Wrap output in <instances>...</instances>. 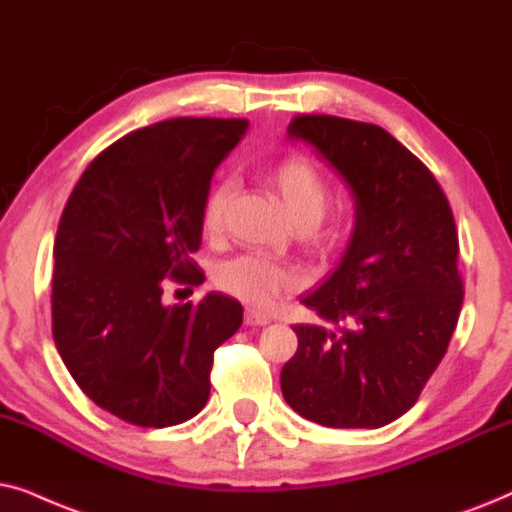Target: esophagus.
<instances>
[{
  "label": "esophagus",
  "instance_id": "esophagus-1",
  "mask_svg": "<svg viewBox=\"0 0 512 512\" xmlns=\"http://www.w3.org/2000/svg\"><path fill=\"white\" fill-rule=\"evenodd\" d=\"M271 323L269 316H264V313H257V311H248L245 313V325H267Z\"/></svg>",
  "mask_w": 512,
  "mask_h": 512
}]
</instances>
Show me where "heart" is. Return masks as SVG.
Returning <instances> with one entry per match:
<instances>
[{"label": "heart", "instance_id": "heart-1", "mask_svg": "<svg viewBox=\"0 0 512 512\" xmlns=\"http://www.w3.org/2000/svg\"><path fill=\"white\" fill-rule=\"evenodd\" d=\"M267 182L281 196L285 210L299 229L313 231L325 220L332 203V189L313 163L292 156V159L276 163L269 170ZM229 196V180L215 182L208 189L201 208V224L208 236H217L222 231ZM215 281L227 295L257 306V309H267L278 297L292 292L299 285L295 271L267 255H260V252H248V255L222 264Z\"/></svg>", "mask_w": 512, "mask_h": 512}]
</instances>
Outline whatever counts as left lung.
Instances as JSON below:
<instances>
[{"mask_svg": "<svg viewBox=\"0 0 512 512\" xmlns=\"http://www.w3.org/2000/svg\"><path fill=\"white\" fill-rule=\"evenodd\" d=\"M344 177L356 227L342 262L302 302L327 323L295 325L283 398L330 428H379L417 403L463 304L459 234L431 170L381 126L299 114L288 126Z\"/></svg>", "mask_w": 512, "mask_h": 512, "instance_id": "8db88e82", "label": "left lung"}]
</instances>
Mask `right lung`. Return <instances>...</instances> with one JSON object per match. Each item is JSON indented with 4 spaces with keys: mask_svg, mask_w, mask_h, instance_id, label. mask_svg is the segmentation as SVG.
<instances>
[{
    "mask_svg": "<svg viewBox=\"0 0 512 512\" xmlns=\"http://www.w3.org/2000/svg\"><path fill=\"white\" fill-rule=\"evenodd\" d=\"M245 119L177 117L124 135L88 163L53 245V342L95 405L142 428L196 417L213 353L243 323L236 299L161 302L201 285V208Z\"/></svg>",
    "mask_w": 512,
    "mask_h": 512,
    "instance_id": "right-lung-1",
    "label": "right lung"
}]
</instances>
